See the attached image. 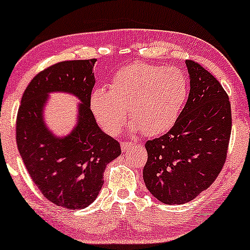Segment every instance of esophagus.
Returning <instances> with one entry per match:
<instances>
[{"instance_id":"obj_1","label":"esophagus","mask_w":250,"mask_h":250,"mask_svg":"<svg viewBox=\"0 0 250 250\" xmlns=\"http://www.w3.org/2000/svg\"><path fill=\"white\" fill-rule=\"evenodd\" d=\"M121 148H122V150H123V151H125V152H128L129 150L133 149V143L127 142V141H125V142L121 143Z\"/></svg>"}]
</instances>
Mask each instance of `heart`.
Wrapping results in <instances>:
<instances>
[{
	"instance_id": "heart-1",
	"label": "heart",
	"mask_w": 250,
	"mask_h": 250,
	"mask_svg": "<svg viewBox=\"0 0 250 250\" xmlns=\"http://www.w3.org/2000/svg\"><path fill=\"white\" fill-rule=\"evenodd\" d=\"M188 89V77L178 68L137 62L114 74L109 91L95 88L89 106L107 134H119L129 114L134 130L158 136L170 130L178 120Z\"/></svg>"
}]
</instances>
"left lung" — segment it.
<instances>
[{
    "label": "left lung",
    "mask_w": 250,
    "mask_h": 250,
    "mask_svg": "<svg viewBox=\"0 0 250 250\" xmlns=\"http://www.w3.org/2000/svg\"><path fill=\"white\" fill-rule=\"evenodd\" d=\"M190 94L173 127L146 143V188L167 205L194 199L219 176L231 130L230 102L218 80L200 64L186 60Z\"/></svg>",
    "instance_id": "obj_1"
}]
</instances>
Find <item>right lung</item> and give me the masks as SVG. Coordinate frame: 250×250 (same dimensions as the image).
<instances>
[{"instance_id": "add662e5", "label": "right lung", "mask_w": 250, "mask_h": 250, "mask_svg": "<svg viewBox=\"0 0 250 250\" xmlns=\"http://www.w3.org/2000/svg\"><path fill=\"white\" fill-rule=\"evenodd\" d=\"M95 62H62L39 72L17 113V148L32 182L47 200L68 209L85 208L95 200L107 164L121 155L119 142L99 128L89 106ZM53 91L70 92L82 101L76 127L62 138L43 122V106Z\"/></svg>"}]
</instances>
